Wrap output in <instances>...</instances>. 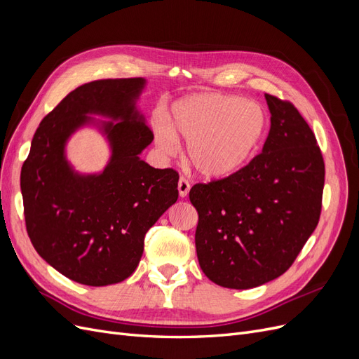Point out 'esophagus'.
Masks as SVG:
<instances>
[{
    "label": "esophagus",
    "mask_w": 359,
    "mask_h": 359,
    "mask_svg": "<svg viewBox=\"0 0 359 359\" xmlns=\"http://www.w3.org/2000/svg\"><path fill=\"white\" fill-rule=\"evenodd\" d=\"M189 191H190V182L186 180V178H180V181H178V193H180V196L181 198H186L187 194H189Z\"/></svg>",
    "instance_id": "esophagus-1"
}]
</instances>
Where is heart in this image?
Here are the masks:
<instances>
[{
	"label": "heart",
	"mask_w": 359,
	"mask_h": 359,
	"mask_svg": "<svg viewBox=\"0 0 359 359\" xmlns=\"http://www.w3.org/2000/svg\"><path fill=\"white\" fill-rule=\"evenodd\" d=\"M268 116L257 102L236 95L194 94L175 103L172 126L160 119L156 142L173 154L178 139L187 142V157L202 177L223 180L253 158L266 133Z\"/></svg>",
	"instance_id": "obj_1"
}]
</instances>
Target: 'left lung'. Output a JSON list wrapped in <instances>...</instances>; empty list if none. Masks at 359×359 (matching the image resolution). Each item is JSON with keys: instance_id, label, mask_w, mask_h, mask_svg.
Masks as SVG:
<instances>
[{"instance_id": "1", "label": "left lung", "mask_w": 359, "mask_h": 359, "mask_svg": "<svg viewBox=\"0 0 359 359\" xmlns=\"http://www.w3.org/2000/svg\"><path fill=\"white\" fill-rule=\"evenodd\" d=\"M262 153L233 175L194 184L196 252L215 285L252 289L285 274L316 229L325 163L311 128L287 100L265 94Z\"/></svg>"}]
</instances>
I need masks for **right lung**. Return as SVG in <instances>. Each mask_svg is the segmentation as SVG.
Here are the masks:
<instances>
[{"mask_svg": "<svg viewBox=\"0 0 359 359\" xmlns=\"http://www.w3.org/2000/svg\"><path fill=\"white\" fill-rule=\"evenodd\" d=\"M144 86L142 78L78 86L43 118L20 170L32 245L81 285L107 286L132 276L149 227L178 199V172L139 157L154 139L136 109ZM88 114L113 121L97 123ZM86 123L99 125L113 149L104 172L94 176L74 172L65 158L68 137Z\"/></svg>", "mask_w": 359, "mask_h": 359, "instance_id": "right-lung-1", "label": "right lung"}]
</instances>
